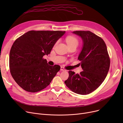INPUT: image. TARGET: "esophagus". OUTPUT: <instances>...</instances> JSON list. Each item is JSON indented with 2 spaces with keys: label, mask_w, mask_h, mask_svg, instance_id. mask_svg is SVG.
<instances>
[{
  "label": "esophagus",
  "mask_w": 123,
  "mask_h": 123,
  "mask_svg": "<svg viewBox=\"0 0 123 123\" xmlns=\"http://www.w3.org/2000/svg\"><path fill=\"white\" fill-rule=\"evenodd\" d=\"M60 70H61V71H66V69H65V68H64V67H61Z\"/></svg>",
  "instance_id": "esophagus-1"
}]
</instances>
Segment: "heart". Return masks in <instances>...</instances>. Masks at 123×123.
<instances>
[{
	"label": "heart",
	"mask_w": 123,
	"mask_h": 123,
	"mask_svg": "<svg viewBox=\"0 0 123 123\" xmlns=\"http://www.w3.org/2000/svg\"><path fill=\"white\" fill-rule=\"evenodd\" d=\"M66 41L69 46H72V45H78V41L77 39L73 36H69L66 38Z\"/></svg>",
	"instance_id": "1"
}]
</instances>
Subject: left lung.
Instances as JSON below:
<instances>
[{
  "instance_id": "8db88e82",
  "label": "left lung",
  "mask_w": 123,
  "mask_h": 123,
  "mask_svg": "<svg viewBox=\"0 0 123 123\" xmlns=\"http://www.w3.org/2000/svg\"><path fill=\"white\" fill-rule=\"evenodd\" d=\"M73 33L82 39V48L78 59L83 71L79 74L69 71V77L64 83L73 92L87 95L95 91L104 81L110 60L106 45L101 37L90 31H76Z\"/></svg>"
}]
</instances>
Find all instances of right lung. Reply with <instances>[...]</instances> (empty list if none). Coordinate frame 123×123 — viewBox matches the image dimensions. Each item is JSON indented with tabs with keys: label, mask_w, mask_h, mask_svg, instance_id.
Returning a JSON list of instances; mask_svg holds the SVG:
<instances>
[{
	"label": "right lung",
	"mask_w": 123,
	"mask_h": 123,
	"mask_svg": "<svg viewBox=\"0 0 123 123\" xmlns=\"http://www.w3.org/2000/svg\"><path fill=\"white\" fill-rule=\"evenodd\" d=\"M61 31H29L15 41L9 54L11 74L25 91L37 92L47 87L60 69L43 58L64 34Z\"/></svg>",
	"instance_id": "right-lung-1"
}]
</instances>
